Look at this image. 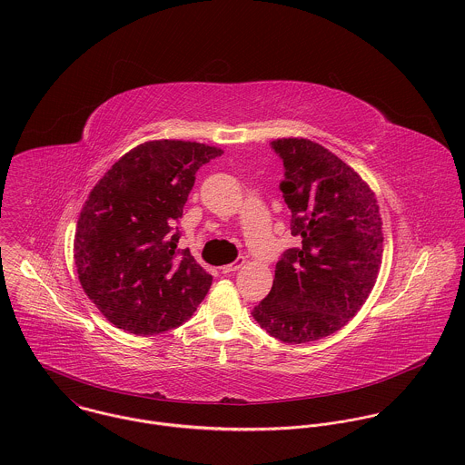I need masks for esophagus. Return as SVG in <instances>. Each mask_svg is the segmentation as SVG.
Masks as SVG:
<instances>
[{"label":"esophagus","instance_id":"1","mask_svg":"<svg viewBox=\"0 0 465 465\" xmlns=\"http://www.w3.org/2000/svg\"><path fill=\"white\" fill-rule=\"evenodd\" d=\"M245 263V260H243V256H240V258H236L232 263H229V265L222 266V272L223 273H229V272H236L240 266Z\"/></svg>","mask_w":465,"mask_h":465}]
</instances>
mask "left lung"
<instances>
[{"instance_id":"left-lung-1","label":"left lung","mask_w":465,"mask_h":465,"mask_svg":"<svg viewBox=\"0 0 465 465\" xmlns=\"http://www.w3.org/2000/svg\"><path fill=\"white\" fill-rule=\"evenodd\" d=\"M284 166L281 192L301 247L286 249L252 317L286 343L343 328L367 301L383 258L380 207L360 175L310 139L270 143Z\"/></svg>"}]
</instances>
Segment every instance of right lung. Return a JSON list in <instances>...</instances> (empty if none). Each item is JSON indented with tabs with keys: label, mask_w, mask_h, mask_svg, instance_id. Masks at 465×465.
<instances>
[{
	"label": "right lung",
	"mask_w": 465,
	"mask_h": 465,
	"mask_svg": "<svg viewBox=\"0 0 465 465\" xmlns=\"http://www.w3.org/2000/svg\"><path fill=\"white\" fill-rule=\"evenodd\" d=\"M192 141H150L125 153L85 200L74 232L80 284L116 328L157 334L192 319L211 288L177 249L184 203L202 164L222 155Z\"/></svg>",
	"instance_id": "obj_1"
}]
</instances>
